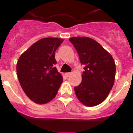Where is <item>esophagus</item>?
<instances>
[{"label":"esophagus","instance_id":"1","mask_svg":"<svg viewBox=\"0 0 133 133\" xmlns=\"http://www.w3.org/2000/svg\"><path fill=\"white\" fill-rule=\"evenodd\" d=\"M70 75H71V72H66V73H65V76L66 77H68L69 76H70Z\"/></svg>","mask_w":133,"mask_h":133}]
</instances>
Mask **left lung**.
<instances>
[{
    "mask_svg": "<svg viewBox=\"0 0 133 133\" xmlns=\"http://www.w3.org/2000/svg\"><path fill=\"white\" fill-rule=\"evenodd\" d=\"M84 66L82 81L75 87L82 104L94 107L103 103L113 87L116 66L112 56L97 41L85 36L69 38Z\"/></svg>",
    "mask_w": 133,
    "mask_h": 133,
    "instance_id": "8db88e82",
    "label": "left lung"
}]
</instances>
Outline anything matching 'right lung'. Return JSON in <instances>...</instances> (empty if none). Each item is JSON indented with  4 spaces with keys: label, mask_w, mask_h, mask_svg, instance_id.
<instances>
[{
    "label": "right lung",
    "mask_w": 133,
    "mask_h": 133,
    "mask_svg": "<svg viewBox=\"0 0 133 133\" xmlns=\"http://www.w3.org/2000/svg\"><path fill=\"white\" fill-rule=\"evenodd\" d=\"M63 39L44 38L23 52L16 64V72L24 93L36 104L52 101L58 92L63 77L54 66L55 51Z\"/></svg>",
    "instance_id": "1"
}]
</instances>
